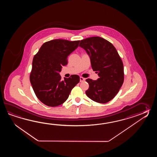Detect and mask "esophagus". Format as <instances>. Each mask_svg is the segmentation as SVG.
I'll return each instance as SVG.
<instances>
[{
  "mask_svg": "<svg viewBox=\"0 0 157 157\" xmlns=\"http://www.w3.org/2000/svg\"><path fill=\"white\" fill-rule=\"evenodd\" d=\"M80 82H83L85 81V78L82 77H80Z\"/></svg>",
  "mask_w": 157,
  "mask_h": 157,
  "instance_id": "esophagus-1",
  "label": "esophagus"
}]
</instances>
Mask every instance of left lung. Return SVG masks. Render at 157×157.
Here are the masks:
<instances>
[{"mask_svg":"<svg viewBox=\"0 0 157 157\" xmlns=\"http://www.w3.org/2000/svg\"><path fill=\"white\" fill-rule=\"evenodd\" d=\"M79 47L90 56L91 67L99 78H87L89 87L86 94L99 103H106L116 95L124 81V64L113 45L101 37L81 40Z\"/></svg>","mask_w":157,"mask_h":157,"instance_id":"obj_1","label":"left lung"}]
</instances>
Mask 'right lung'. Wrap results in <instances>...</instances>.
<instances>
[{"instance_id": "right-lung-1", "label": "right lung", "mask_w": 157, "mask_h": 157, "mask_svg": "<svg viewBox=\"0 0 157 157\" xmlns=\"http://www.w3.org/2000/svg\"><path fill=\"white\" fill-rule=\"evenodd\" d=\"M79 43L80 40H50L44 43L34 56L30 82L37 98L47 106L62 104L80 82L77 75L62 81L59 74L62 66L68 63L67 57L77 48Z\"/></svg>"}]
</instances>
